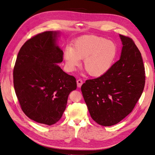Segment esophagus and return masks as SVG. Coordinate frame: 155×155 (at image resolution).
<instances>
[{"instance_id":"obj_1","label":"esophagus","mask_w":155,"mask_h":155,"mask_svg":"<svg viewBox=\"0 0 155 155\" xmlns=\"http://www.w3.org/2000/svg\"><path fill=\"white\" fill-rule=\"evenodd\" d=\"M83 81L82 79H78V80H77V85H78V87H81V85H83Z\"/></svg>"}]
</instances>
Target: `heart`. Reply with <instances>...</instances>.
Instances as JSON below:
<instances>
[{
	"instance_id": "1",
	"label": "heart",
	"mask_w": 155,
	"mask_h": 155,
	"mask_svg": "<svg viewBox=\"0 0 155 155\" xmlns=\"http://www.w3.org/2000/svg\"><path fill=\"white\" fill-rule=\"evenodd\" d=\"M118 54L116 45L96 35H84L77 39L73 48L67 47L64 58L70 71H74L83 59V67L90 76L100 77L109 71Z\"/></svg>"
}]
</instances>
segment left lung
<instances>
[{"mask_svg": "<svg viewBox=\"0 0 155 155\" xmlns=\"http://www.w3.org/2000/svg\"><path fill=\"white\" fill-rule=\"evenodd\" d=\"M120 59L104 76L88 79L81 86L91 118L102 126H111L129 114L143 92L145 68L133 40L120 35Z\"/></svg>", "mask_w": 155, "mask_h": 155, "instance_id": "8db88e82", "label": "left lung"}]
</instances>
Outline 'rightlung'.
<instances>
[{"label": "right lung", "instance_id": "1", "mask_svg": "<svg viewBox=\"0 0 155 155\" xmlns=\"http://www.w3.org/2000/svg\"><path fill=\"white\" fill-rule=\"evenodd\" d=\"M56 31H45L22 45L13 68V85L21 109L31 120L51 125L61 118L76 79L58 63L63 52L56 45Z\"/></svg>", "mask_w": 155, "mask_h": 155}]
</instances>
